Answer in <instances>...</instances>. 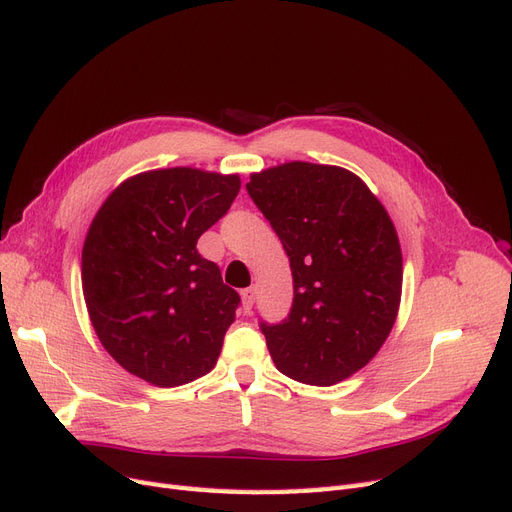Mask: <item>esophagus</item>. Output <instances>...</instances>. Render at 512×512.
<instances>
[{"mask_svg": "<svg viewBox=\"0 0 512 512\" xmlns=\"http://www.w3.org/2000/svg\"><path fill=\"white\" fill-rule=\"evenodd\" d=\"M254 299H256V288H254V286H252V288H245V290L241 292V301H243V309H245V312H250L252 305H254Z\"/></svg>", "mask_w": 512, "mask_h": 512, "instance_id": "esophagus-1", "label": "esophagus"}]
</instances>
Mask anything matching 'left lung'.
<instances>
[{
    "label": "left lung",
    "mask_w": 512,
    "mask_h": 512,
    "mask_svg": "<svg viewBox=\"0 0 512 512\" xmlns=\"http://www.w3.org/2000/svg\"><path fill=\"white\" fill-rule=\"evenodd\" d=\"M245 188L290 258V314L260 322L275 367L312 386L350 378L397 318L404 262L389 213L339 166L288 162L254 173Z\"/></svg>",
    "instance_id": "left-lung-1"
}]
</instances>
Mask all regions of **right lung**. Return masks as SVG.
<instances>
[{
  "instance_id": "obj_1",
  "label": "right lung",
  "mask_w": 512,
  "mask_h": 512,
  "mask_svg": "<svg viewBox=\"0 0 512 512\" xmlns=\"http://www.w3.org/2000/svg\"><path fill=\"white\" fill-rule=\"evenodd\" d=\"M239 175L177 166L123 181L91 222L83 294L96 335L130 374L153 386L209 374L241 299L198 237L230 209Z\"/></svg>"
}]
</instances>
